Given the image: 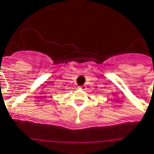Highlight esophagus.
I'll list each match as a JSON object with an SVG mask.
<instances>
[{
  "label": "esophagus",
  "instance_id": "1",
  "mask_svg": "<svg viewBox=\"0 0 154 154\" xmlns=\"http://www.w3.org/2000/svg\"><path fill=\"white\" fill-rule=\"evenodd\" d=\"M78 89H79V90H82V91H84V90H86V86H78Z\"/></svg>",
  "mask_w": 154,
  "mask_h": 154
}]
</instances>
